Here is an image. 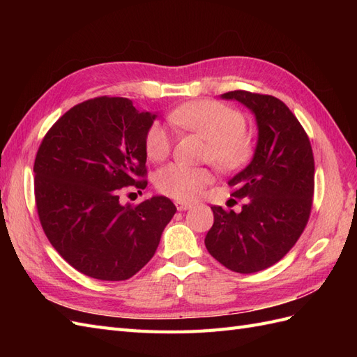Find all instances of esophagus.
Returning a JSON list of instances; mask_svg holds the SVG:
<instances>
[{"mask_svg":"<svg viewBox=\"0 0 357 357\" xmlns=\"http://www.w3.org/2000/svg\"><path fill=\"white\" fill-rule=\"evenodd\" d=\"M176 207H177L178 211H186L192 207V204L185 202V201H176Z\"/></svg>","mask_w":357,"mask_h":357,"instance_id":"1","label":"esophagus"}]
</instances>
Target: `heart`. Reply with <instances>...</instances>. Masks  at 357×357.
I'll list each match as a JSON object with an SVG mask.
<instances>
[{"label": "heart", "instance_id": "1", "mask_svg": "<svg viewBox=\"0 0 357 357\" xmlns=\"http://www.w3.org/2000/svg\"><path fill=\"white\" fill-rule=\"evenodd\" d=\"M169 121L208 139L207 159L222 171L240 168L250 156L252 142L245 134V117L238 110L215 101H195L178 107L169 114ZM171 135L159 122L146 134V153L152 160L169 155ZM211 181L207 168L190 167L181 162L168 164L156 174V188L167 197L189 201Z\"/></svg>", "mask_w": 357, "mask_h": 357}]
</instances>
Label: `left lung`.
<instances>
[{"mask_svg": "<svg viewBox=\"0 0 357 357\" xmlns=\"http://www.w3.org/2000/svg\"><path fill=\"white\" fill-rule=\"evenodd\" d=\"M220 96L255 114L257 143L250 164L228 181L232 195L245 201L241 213L211 207L214 223L204 243L223 266L252 274L277 264L305 229L314 158L304 128L283 101L247 91Z\"/></svg>", "mask_w": 357, "mask_h": 357, "instance_id": "1", "label": "left lung"}]
</instances>
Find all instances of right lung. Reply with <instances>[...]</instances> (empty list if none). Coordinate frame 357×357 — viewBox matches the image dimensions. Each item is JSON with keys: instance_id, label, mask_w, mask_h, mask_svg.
Listing matches in <instances>:
<instances>
[{"instance_id": "add662e5", "label": "right lung", "mask_w": 357, "mask_h": 357, "mask_svg": "<svg viewBox=\"0 0 357 357\" xmlns=\"http://www.w3.org/2000/svg\"><path fill=\"white\" fill-rule=\"evenodd\" d=\"M155 113L128 98L101 96L74 105L37 152L38 218L55 250L84 275L122 282L153 257L177 211L167 197L121 204L119 192L144 189L146 134Z\"/></svg>"}]
</instances>
